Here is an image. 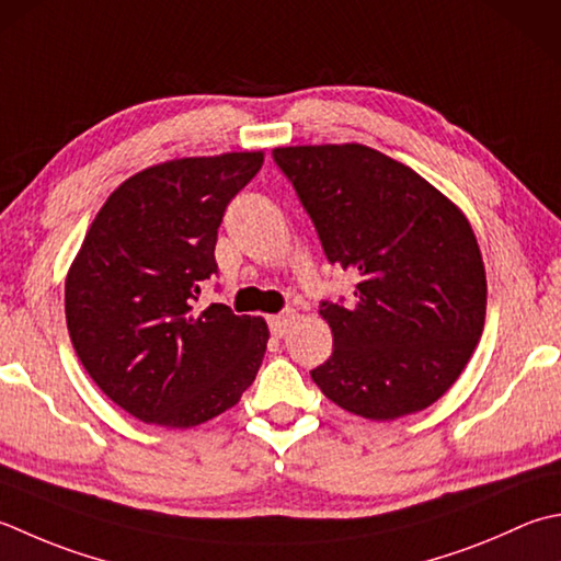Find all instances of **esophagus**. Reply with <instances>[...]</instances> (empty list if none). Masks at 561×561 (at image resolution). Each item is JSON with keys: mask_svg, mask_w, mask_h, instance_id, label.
<instances>
[{"mask_svg": "<svg viewBox=\"0 0 561 561\" xmlns=\"http://www.w3.org/2000/svg\"><path fill=\"white\" fill-rule=\"evenodd\" d=\"M294 321H296V311H294V309L284 311V313H279V316H272V318H270L272 335H274V337H282V335H287Z\"/></svg>", "mask_w": 561, "mask_h": 561, "instance_id": "34e87169", "label": "esophagus"}]
</instances>
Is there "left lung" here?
<instances>
[{"instance_id": "1", "label": "left lung", "mask_w": 561, "mask_h": 561, "mask_svg": "<svg viewBox=\"0 0 561 561\" xmlns=\"http://www.w3.org/2000/svg\"><path fill=\"white\" fill-rule=\"evenodd\" d=\"M272 156L328 262L357 274L353 304L318 309L333 355L313 381L369 421L433 405L465 371L486 318V270L462 208L409 164L359 142Z\"/></svg>"}]
</instances>
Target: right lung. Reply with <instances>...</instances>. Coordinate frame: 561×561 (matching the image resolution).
<instances>
[{
  "label": "right lung",
  "instance_id": "right-lung-1",
  "mask_svg": "<svg viewBox=\"0 0 561 561\" xmlns=\"http://www.w3.org/2000/svg\"><path fill=\"white\" fill-rule=\"evenodd\" d=\"M265 152L152 164L99 208L65 279L77 357L108 399L142 423L194 427L221 415L255 381L270 328L224 304L194 309L218 272L228 202Z\"/></svg>",
  "mask_w": 561,
  "mask_h": 561
}]
</instances>
